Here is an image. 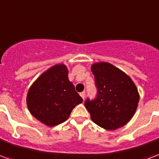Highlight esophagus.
Wrapping results in <instances>:
<instances>
[{
  "mask_svg": "<svg viewBox=\"0 0 159 159\" xmlns=\"http://www.w3.org/2000/svg\"><path fill=\"white\" fill-rule=\"evenodd\" d=\"M85 95H86L85 92H82V93H80V96L83 98V99H84V98H85Z\"/></svg>",
  "mask_w": 159,
  "mask_h": 159,
  "instance_id": "1",
  "label": "esophagus"
}]
</instances>
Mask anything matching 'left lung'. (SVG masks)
Instances as JSON below:
<instances>
[{"instance_id": "8db88e82", "label": "left lung", "mask_w": 159, "mask_h": 159, "mask_svg": "<svg viewBox=\"0 0 159 159\" xmlns=\"http://www.w3.org/2000/svg\"><path fill=\"white\" fill-rule=\"evenodd\" d=\"M97 95L87 98L85 107L95 124L106 130H116L132 118L139 93L130 77L115 66L98 62L92 66Z\"/></svg>"}]
</instances>
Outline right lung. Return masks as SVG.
Instances as JSON below:
<instances>
[{"mask_svg":"<svg viewBox=\"0 0 159 159\" xmlns=\"http://www.w3.org/2000/svg\"><path fill=\"white\" fill-rule=\"evenodd\" d=\"M83 102L68 79L67 67L54 66L44 71L30 87L27 95L29 112L48 126L66 121L75 107Z\"/></svg>","mask_w":159,"mask_h":159,"instance_id":"obj_1","label":"right lung"}]
</instances>
